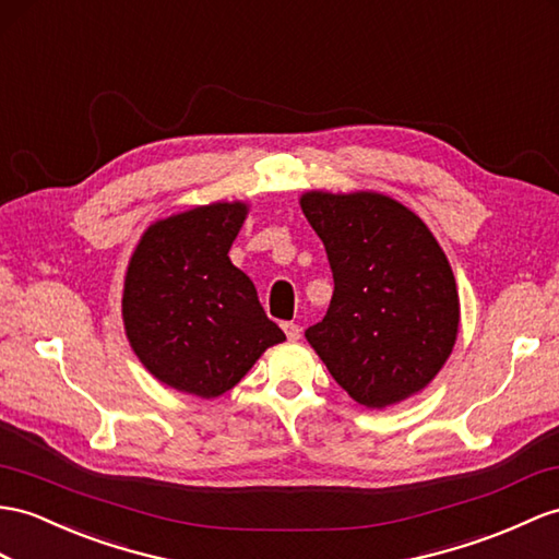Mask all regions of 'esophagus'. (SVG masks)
<instances>
[{"instance_id": "34e87169", "label": "esophagus", "mask_w": 559, "mask_h": 559, "mask_svg": "<svg viewBox=\"0 0 559 559\" xmlns=\"http://www.w3.org/2000/svg\"><path fill=\"white\" fill-rule=\"evenodd\" d=\"M282 330H284V334H287L289 342H298V338H301V326L294 322H284Z\"/></svg>"}]
</instances>
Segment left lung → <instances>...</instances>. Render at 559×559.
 I'll return each mask as SVG.
<instances>
[{
    "instance_id": "obj_1",
    "label": "left lung",
    "mask_w": 559,
    "mask_h": 559,
    "mask_svg": "<svg viewBox=\"0 0 559 559\" xmlns=\"http://www.w3.org/2000/svg\"><path fill=\"white\" fill-rule=\"evenodd\" d=\"M301 209L324 243L334 294L306 330L336 384L382 411L439 374L460 324L451 263L429 227L377 192H306Z\"/></svg>"
}]
</instances>
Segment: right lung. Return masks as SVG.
I'll return each mask as SVG.
<instances>
[{
    "mask_svg": "<svg viewBox=\"0 0 559 559\" xmlns=\"http://www.w3.org/2000/svg\"><path fill=\"white\" fill-rule=\"evenodd\" d=\"M247 213V203L223 201L170 215L146 229L128 265L132 350L158 382L199 399L223 396L287 338L227 255Z\"/></svg>",
    "mask_w": 559,
    "mask_h": 559,
    "instance_id": "add662e5",
    "label": "right lung"
}]
</instances>
